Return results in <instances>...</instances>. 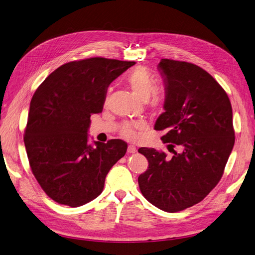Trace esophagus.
Returning a JSON list of instances; mask_svg holds the SVG:
<instances>
[{
  "mask_svg": "<svg viewBox=\"0 0 255 255\" xmlns=\"http://www.w3.org/2000/svg\"><path fill=\"white\" fill-rule=\"evenodd\" d=\"M128 152H129V153H135V152H137L136 146H134V145H128Z\"/></svg>",
  "mask_w": 255,
  "mask_h": 255,
  "instance_id": "obj_1",
  "label": "esophagus"
}]
</instances>
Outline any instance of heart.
<instances>
[{"mask_svg": "<svg viewBox=\"0 0 255 255\" xmlns=\"http://www.w3.org/2000/svg\"><path fill=\"white\" fill-rule=\"evenodd\" d=\"M127 83L134 94L142 101H146L155 88V83L147 69L137 67L132 69L127 77ZM163 103L161 95L155 94L151 100L152 107H159ZM145 127L143 123L126 124L121 128V134L127 139L132 140L137 137V130Z\"/></svg>", "mask_w": 255, "mask_h": 255, "instance_id": "heart-1", "label": "heart"}]
</instances>
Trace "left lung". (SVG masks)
<instances>
[{
	"label": "left lung",
	"instance_id": "left-lung-1",
	"mask_svg": "<svg viewBox=\"0 0 255 255\" xmlns=\"http://www.w3.org/2000/svg\"><path fill=\"white\" fill-rule=\"evenodd\" d=\"M157 68L166 96L154 129H166L161 139L173 155L139 148L148 169L138 184L154 207L175 213L200 202L221 179L235 144L233 109L224 89L201 67L162 59ZM175 144L180 153L173 149Z\"/></svg>",
	"mask_w": 255,
	"mask_h": 255
}]
</instances>
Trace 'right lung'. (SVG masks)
<instances>
[{"mask_svg":"<svg viewBox=\"0 0 255 255\" xmlns=\"http://www.w3.org/2000/svg\"><path fill=\"white\" fill-rule=\"evenodd\" d=\"M132 61L95 57L65 63L36 89L30 103L25 146L31 170L46 195L78 208L103 192L110 169L128 144L88 143L91 114L103 111L109 85Z\"/></svg>","mask_w":255,"mask_h":255,"instance_id":"obj_1","label":"right lung"}]
</instances>
